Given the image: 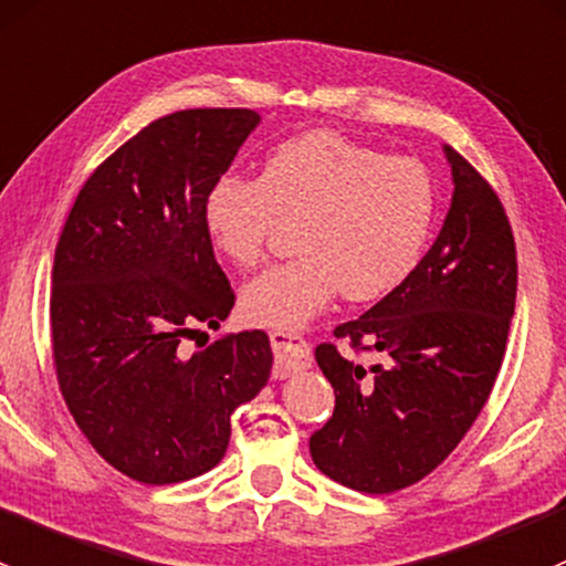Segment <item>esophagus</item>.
<instances>
[{
	"label": "esophagus",
	"mask_w": 566,
	"mask_h": 566,
	"mask_svg": "<svg viewBox=\"0 0 566 566\" xmlns=\"http://www.w3.org/2000/svg\"><path fill=\"white\" fill-rule=\"evenodd\" d=\"M270 340L272 352H275V378L294 376L296 370H305L311 365V343L302 335L275 329Z\"/></svg>",
	"instance_id": "esophagus-1"
}]
</instances>
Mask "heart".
<instances>
[{
	"mask_svg": "<svg viewBox=\"0 0 566 566\" xmlns=\"http://www.w3.org/2000/svg\"><path fill=\"white\" fill-rule=\"evenodd\" d=\"M436 182L413 157H389L332 130L277 144L259 179L226 174L203 196V226L231 264L261 261L281 223H300V259L244 285L253 324L302 329L340 294L370 302L417 270L436 223Z\"/></svg>",
	"mask_w": 566,
	"mask_h": 566,
	"instance_id": "b5f03b06",
	"label": "heart"
}]
</instances>
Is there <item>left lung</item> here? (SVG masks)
Instances as JSON below:
<instances>
[{"label": "left lung", "mask_w": 566, "mask_h": 566, "mask_svg": "<svg viewBox=\"0 0 566 566\" xmlns=\"http://www.w3.org/2000/svg\"><path fill=\"white\" fill-rule=\"evenodd\" d=\"M452 203L417 270L365 316L340 324L363 365L322 343L335 411L311 436L318 471L359 493L413 485L460 444L491 398L515 313V237L499 196L444 147Z\"/></svg>", "instance_id": "obj_1"}]
</instances>
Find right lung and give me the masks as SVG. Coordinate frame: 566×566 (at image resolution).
Returning a JSON list of instances; mask_svg holds the SVG:
<instances>
[{
    "label": "right lung",
    "mask_w": 566,
    "mask_h": 566,
    "mask_svg": "<svg viewBox=\"0 0 566 566\" xmlns=\"http://www.w3.org/2000/svg\"><path fill=\"white\" fill-rule=\"evenodd\" d=\"M259 122L250 108L160 116L95 168L56 242L51 343L62 398L97 455L144 485L218 465L231 413L270 378L261 329L182 348L234 307L203 196Z\"/></svg>",
    "instance_id": "add662e5"
}]
</instances>
